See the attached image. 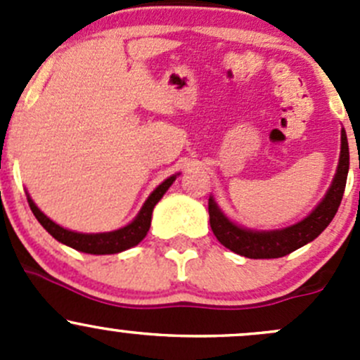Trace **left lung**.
<instances>
[{"label":"left lung","mask_w":360,"mask_h":360,"mask_svg":"<svg viewBox=\"0 0 360 360\" xmlns=\"http://www.w3.org/2000/svg\"><path fill=\"white\" fill-rule=\"evenodd\" d=\"M350 153L345 130H341V153L338 163L336 176L324 200L315 207L314 212L300 223L284 230L275 231H250L231 223L219 209L216 202L209 198V217L212 233L226 249L250 257V259H274L291 254L292 250L303 248L304 244L317 238L328 228L335 214L338 212L341 198H343L345 184H347Z\"/></svg>","instance_id":"obj_1"}]
</instances>
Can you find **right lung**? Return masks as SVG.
Wrapping results in <instances>:
<instances>
[{
	"mask_svg": "<svg viewBox=\"0 0 360 360\" xmlns=\"http://www.w3.org/2000/svg\"><path fill=\"white\" fill-rule=\"evenodd\" d=\"M176 181V176H170L169 179L163 181L162 184L153 191V193L148 197V200L144 202L143 209L137 214L136 219L130 224H127L125 228H120L116 231H110V233H76V231H69L66 228L59 226V224L53 223L52 219L45 216L38 207L34 205V202L27 197L29 207H31L32 214L36 216V219L39 221L43 228L52 235L56 240L63 242V244L69 245V248L79 250V252L86 254H116L122 252V250L134 248V245L139 244L144 237H146L148 230H150L151 224V214H153L155 205H157L160 198L163 197L167 190L170 188V184Z\"/></svg>",
	"mask_w": 360,
	"mask_h": 360,
	"instance_id": "right-lung-1",
	"label": "right lung"
}]
</instances>
